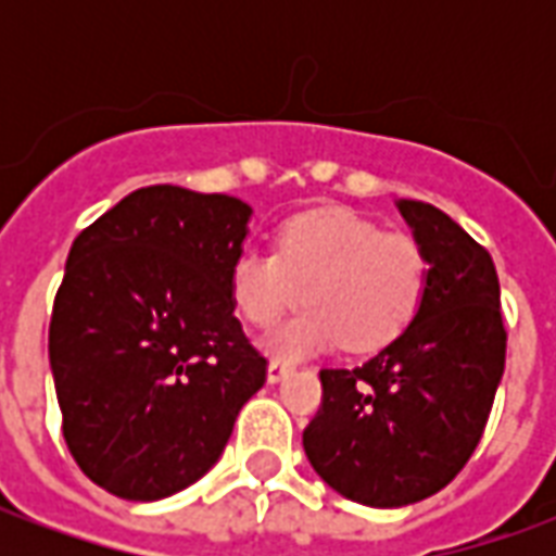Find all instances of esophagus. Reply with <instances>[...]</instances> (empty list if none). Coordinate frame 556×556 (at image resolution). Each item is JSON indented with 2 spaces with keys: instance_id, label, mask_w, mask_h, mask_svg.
Listing matches in <instances>:
<instances>
[{
  "instance_id": "1",
  "label": "esophagus",
  "mask_w": 556,
  "mask_h": 556,
  "mask_svg": "<svg viewBox=\"0 0 556 556\" xmlns=\"http://www.w3.org/2000/svg\"><path fill=\"white\" fill-rule=\"evenodd\" d=\"M289 372H291V363H286V361H270V363H267V381H270V384L282 381V378H286Z\"/></svg>"
}]
</instances>
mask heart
Here are the masks:
<instances>
[{
    "mask_svg": "<svg viewBox=\"0 0 556 556\" xmlns=\"http://www.w3.org/2000/svg\"><path fill=\"white\" fill-rule=\"evenodd\" d=\"M429 270L414 235L381 231L345 207H315L279 226L274 255H238L229 291L255 327H270L306 294L309 306L267 337L274 354L301 357L339 339L351 351H375L417 318Z\"/></svg>",
    "mask_w": 556,
    "mask_h": 556,
    "instance_id": "b5f03b06",
    "label": "heart"
}]
</instances>
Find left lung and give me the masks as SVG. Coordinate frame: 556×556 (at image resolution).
<instances>
[{
    "mask_svg": "<svg viewBox=\"0 0 556 556\" xmlns=\"http://www.w3.org/2000/svg\"><path fill=\"white\" fill-rule=\"evenodd\" d=\"M429 255L417 318L354 369H321L303 450L327 485L393 509L450 485L477 450L506 363L501 282L489 250L429 202L402 199Z\"/></svg>",
    "mask_w": 556,
    "mask_h": 556,
    "instance_id": "1",
    "label": "left lung"
}]
</instances>
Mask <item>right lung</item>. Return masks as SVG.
I'll list each match as a JSON object with an SVG mask.
<instances>
[{"label": "right lung", "instance_id": "right-lung-1", "mask_svg": "<svg viewBox=\"0 0 556 556\" xmlns=\"http://www.w3.org/2000/svg\"><path fill=\"white\" fill-rule=\"evenodd\" d=\"M250 214L235 195L154 184L67 253L50 318L62 434L115 497L160 501L205 477L265 384L229 291Z\"/></svg>", "mask_w": 556, "mask_h": 556}]
</instances>
